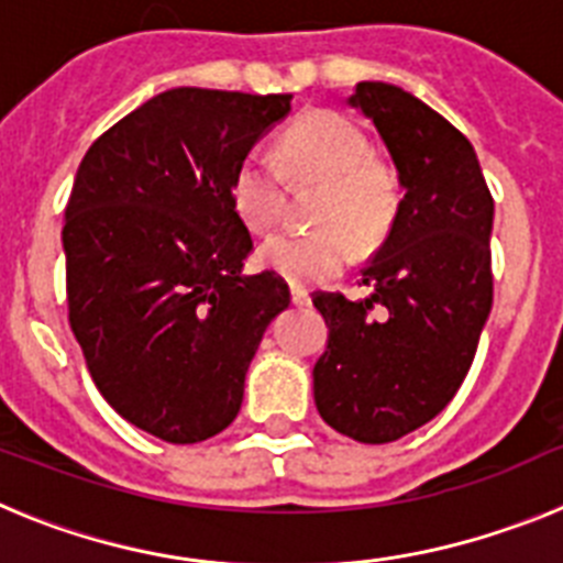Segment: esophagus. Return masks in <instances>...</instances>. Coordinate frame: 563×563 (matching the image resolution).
<instances>
[{
    "label": "esophagus",
    "mask_w": 563,
    "mask_h": 563,
    "mask_svg": "<svg viewBox=\"0 0 563 563\" xmlns=\"http://www.w3.org/2000/svg\"><path fill=\"white\" fill-rule=\"evenodd\" d=\"M290 298L296 307H307L310 305V290H305V287H290Z\"/></svg>",
    "instance_id": "1"
}]
</instances>
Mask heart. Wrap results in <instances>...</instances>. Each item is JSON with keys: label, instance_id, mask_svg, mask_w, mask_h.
Returning <instances> with one entry per match:
<instances>
[{"label": "heart", "instance_id": "1", "mask_svg": "<svg viewBox=\"0 0 563 563\" xmlns=\"http://www.w3.org/2000/svg\"><path fill=\"white\" fill-rule=\"evenodd\" d=\"M282 161L298 186H321L310 233H282L262 245L258 262L292 285H316L350 265L352 242L375 245L389 233L400 208V186L386 163L372 157L366 129L332 109L301 114L282 134ZM231 202L253 233L276 228L285 206V180L262 152L239 161Z\"/></svg>", "mask_w": 563, "mask_h": 563}]
</instances>
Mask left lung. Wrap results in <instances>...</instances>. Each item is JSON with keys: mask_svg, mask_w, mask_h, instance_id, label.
<instances>
[{"mask_svg": "<svg viewBox=\"0 0 563 563\" xmlns=\"http://www.w3.org/2000/svg\"><path fill=\"white\" fill-rule=\"evenodd\" d=\"M350 103L380 132L402 200L361 271L372 296H312L330 327L312 391L327 426L383 445L440 415L474 363L494 305V197L465 134L420 98L361 81Z\"/></svg>", "mask_w": 563, "mask_h": 563, "instance_id": "8db88e82", "label": "left lung"}]
</instances>
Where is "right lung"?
<instances>
[{"instance_id":"add662e5","label":"right lung","mask_w":563,"mask_h":563,"mask_svg":"<svg viewBox=\"0 0 563 563\" xmlns=\"http://www.w3.org/2000/svg\"><path fill=\"white\" fill-rule=\"evenodd\" d=\"M292 96L180 87L109 126L64 211L73 335L103 400L174 445L233 422L267 324L290 307L278 273L245 276L253 236L231 177Z\"/></svg>"}]
</instances>
